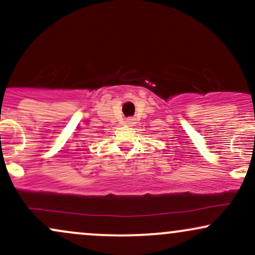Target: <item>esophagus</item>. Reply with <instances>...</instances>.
Returning <instances> with one entry per match:
<instances>
[{"label":"esophagus","mask_w":255,"mask_h":255,"mask_svg":"<svg viewBox=\"0 0 255 255\" xmlns=\"http://www.w3.org/2000/svg\"><path fill=\"white\" fill-rule=\"evenodd\" d=\"M125 122L127 126H131V125H134V119H127Z\"/></svg>","instance_id":"obj_1"}]
</instances>
